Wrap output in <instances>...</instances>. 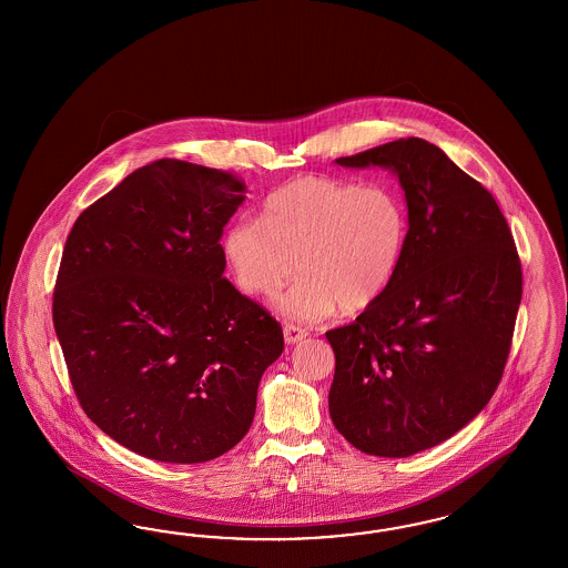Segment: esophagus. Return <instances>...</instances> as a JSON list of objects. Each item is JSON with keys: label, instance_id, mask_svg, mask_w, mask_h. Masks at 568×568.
I'll return each mask as SVG.
<instances>
[{"label": "esophagus", "instance_id": "1", "mask_svg": "<svg viewBox=\"0 0 568 568\" xmlns=\"http://www.w3.org/2000/svg\"><path fill=\"white\" fill-rule=\"evenodd\" d=\"M283 335H285V344L295 345L300 342H304L308 337V331L302 327H295V325H285L283 328Z\"/></svg>", "mask_w": 568, "mask_h": 568}]
</instances>
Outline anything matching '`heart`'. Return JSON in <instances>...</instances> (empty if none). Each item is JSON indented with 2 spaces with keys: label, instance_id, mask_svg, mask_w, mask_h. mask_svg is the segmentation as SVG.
Listing matches in <instances>:
<instances>
[{
  "label": "heart",
  "instance_id": "heart-1",
  "mask_svg": "<svg viewBox=\"0 0 568 568\" xmlns=\"http://www.w3.org/2000/svg\"><path fill=\"white\" fill-rule=\"evenodd\" d=\"M408 233L406 207L385 185L297 179L268 195L264 219L241 216L224 237L226 262L243 292L275 297L281 316L321 323L342 306L368 308L396 276Z\"/></svg>",
  "mask_w": 568,
  "mask_h": 568
}]
</instances>
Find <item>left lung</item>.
<instances>
[{
    "instance_id": "1",
    "label": "left lung",
    "mask_w": 568,
    "mask_h": 568,
    "mask_svg": "<svg viewBox=\"0 0 568 568\" xmlns=\"http://www.w3.org/2000/svg\"><path fill=\"white\" fill-rule=\"evenodd\" d=\"M335 164L394 172L408 233L385 293L327 331L328 413L364 454L406 458L449 439L494 396L523 295L520 260L494 195L429 141L397 139Z\"/></svg>"
}]
</instances>
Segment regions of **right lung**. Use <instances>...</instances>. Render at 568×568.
Returning <instances> with one entry per match:
<instances>
[{"label": "right lung", "instance_id": "add662e5", "mask_svg": "<svg viewBox=\"0 0 568 568\" xmlns=\"http://www.w3.org/2000/svg\"><path fill=\"white\" fill-rule=\"evenodd\" d=\"M231 172L155 160L77 219L53 327L87 416L139 456L195 465L237 446L260 378L283 352L275 318L224 278Z\"/></svg>", "mask_w": 568, "mask_h": 568}]
</instances>
